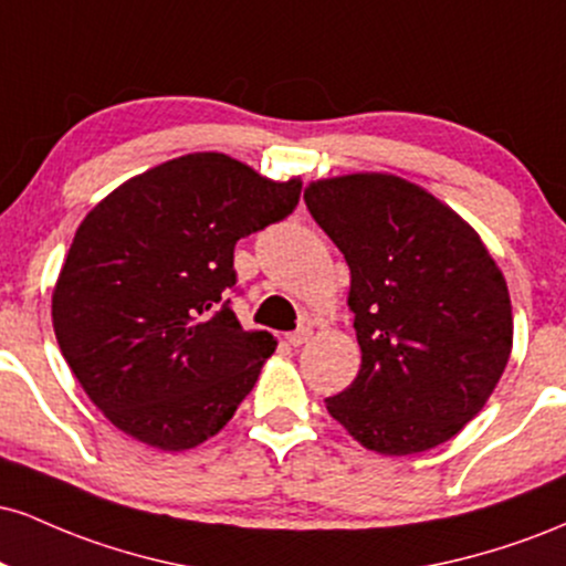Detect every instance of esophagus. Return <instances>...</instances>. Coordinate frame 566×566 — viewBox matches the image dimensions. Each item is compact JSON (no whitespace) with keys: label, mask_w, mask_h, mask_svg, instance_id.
Returning <instances> with one entry per match:
<instances>
[{"label":"esophagus","mask_w":566,"mask_h":566,"mask_svg":"<svg viewBox=\"0 0 566 566\" xmlns=\"http://www.w3.org/2000/svg\"><path fill=\"white\" fill-rule=\"evenodd\" d=\"M311 327H301V329H295V333H290L287 335V343L292 348H297V346H303V343H308L311 340Z\"/></svg>","instance_id":"esophagus-1"}]
</instances>
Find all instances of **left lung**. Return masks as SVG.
<instances>
[{"label":"left lung","mask_w":566,"mask_h":566,"mask_svg":"<svg viewBox=\"0 0 566 566\" xmlns=\"http://www.w3.org/2000/svg\"><path fill=\"white\" fill-rule=\"evenodd\" d=\"M311 218L350 269L361 367L327 412L367 450L415 454L482 412L513 346L511 295L482 237L391 172L305 186Z\"/></svg>","instance_id":"left-lung-1"}]
</instances>
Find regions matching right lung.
I'll use <instances>...</instances> for the list:
<instances>
[{"label":"right lung","mask_w":566,"mask_h":566,"mask_svg":"<svg viewBox=\"0 0 566 566\" xmlns=\"http://www.w3.org/2000/svg\"><path fill=\"white\" fill-rule=\"evenodd\" d=\"M297 199L301 178L271 180L199 151L125 180L84 216L53 290V329L119 431L184 452L233 418L276 348L223 301L237 282L233 244Z\"/></svg>","instance_id":"1"}]
</instances>
